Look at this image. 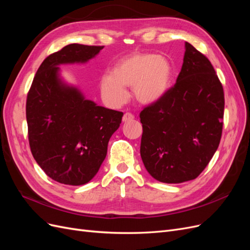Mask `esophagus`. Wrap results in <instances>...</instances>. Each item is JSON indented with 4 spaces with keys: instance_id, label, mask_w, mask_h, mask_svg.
Listing matches in <instances>:
<instances>
[{
    "instance_id": "esophagus-1",
    "label": "esophagus",
    "mask_w": 250,
    "mask_h": 250,
    "mask_svg": "<svg viewBox=\"0 0 250 250\" xmlns=\"http://www.w3.org/2000/svg\"><path fill=\"white\" fill-rule=\"evenodd\" d=\"M133 119H134V116L132 115V113L126 112V113H124V116H123V122H128V121L133 120Z\"/></svg>"
}]
</instances>
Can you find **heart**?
<instances>
[{
  "label": "heart",
  "mask_w": 250,
  "mask_h": 250,
  "mask_svg": "<svg viewBox=\"0 0 250 250\" xmlns=\"http://www.w3.org/2000/svg\"><path fill=\"white\" fill-rule=\"evenodd\" d=\"M172 75L168 58L152 53H134L101 78V93L108 104L120 106L128 98L126 87L133 86V95L140 103L153 104L168 93Z\"/></svg>",
  "instance_id": "1"
}]
</instances>
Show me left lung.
Segmentation results:
<instances>
[{
	"instance_id": "obj_1",
	"label": "left lung",
	"mask_w": 250,
	"mask_h": 250,
	"mask_svg": "<svg viewBox=\"0 0 250 250\" xmlns=\"http://www.w3.org/2000/svg\"><path fill=\"white\" fill-rule=\"evenodd\" d=\"M176 83L141 113V157L148 173L180 184L206 169L221 140L224 93L213 65L186 42Z\"/></svg>"
}]
</instances>
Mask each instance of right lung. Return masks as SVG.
I'll list each match as a JSON object with an SVG mask.
<instances>
[{
  "label": "right lung",
  "mask_w": 250,
  "mask_h": 250,
  "mask_svg": "<svg viewBox=\"0 0 250 250\" xmlns=\"http://www.w3.org/2000/svg\"><path fill=\"white\" fill-rule=\"evenodd\" d=\"M103 48L71 43L49 55L27 96L30 149L43 172L60 184L81 186L93 179L122 121L123 112L85 99L60 77V64L85 63Z\"/></svg>",
  "instance_id": "add662e5"
}]
</instances>
